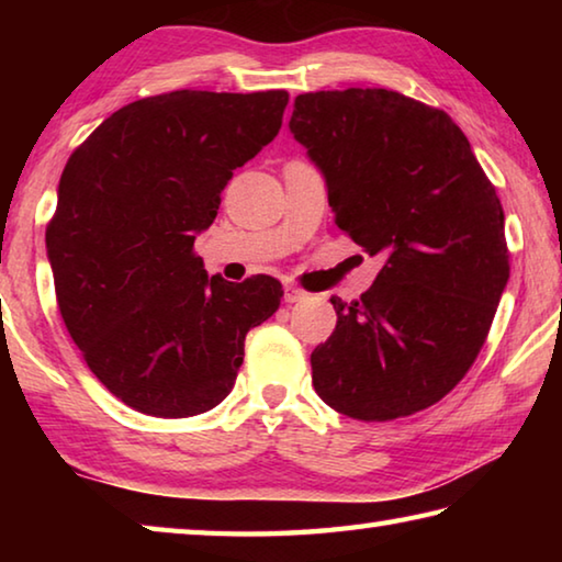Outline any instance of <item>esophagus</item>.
I'll list each match as a JSON object with an SVG mask.
<instances>
[{
    "label": "esophagus",
    "instance_id": "esophagus-1",
    "mask_svg": "<svg viewBox=\"0 0 562 562\" xmlns=\"http://www.w3.org/2000/svg\"><path fill=\"white\" fill-rule=\"evenodd\" d=\"M300 300H304V292H302V290H297V288H284V302L294 304V302H300Z\"/></svg>",
    "mask_w": 562,
    "mask_h": 562
}]
</instances>
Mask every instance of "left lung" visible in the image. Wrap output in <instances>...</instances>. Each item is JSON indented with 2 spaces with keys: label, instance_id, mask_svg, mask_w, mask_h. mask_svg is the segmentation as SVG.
<instances>
[{
  "label": "left lung",
  "instance_id": "1",
  "mask_svg": "<svg viewBox=\"0 0 562 562\" xmlns=\"http://www.w3.org/2000/svg\"><path fill=\"white\" fill-rule=\"evenodd\" d=\"M290 131L327 183L335 223L384 255L312 351L322 402L359 422L429 408L469 372L508 282L496 188L449 113L386 89L300 93Z\"/></svg>",
  "mask_w": 562,
  "mask_h": 562
}]
</instances>
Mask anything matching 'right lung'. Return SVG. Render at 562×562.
Masks as SVG:
<instances>
[{"instance_id":"right-lung-1","label":"right lung","mask_w":562,"mask_h":562,"mask_svg":"<svg viewBox=\"0 0 562 562\" xmlns=\"http://www.w3.org/2000/svg\"><path fill=\"white\" fill-rule=\"evenodd\" d=\"M288 91H170L101 123L66 164L46 227L56 302L99 382L140 414L186 418L231 394L245 335L282 284L207 278L193 252L233 170L278 136Z\"/></svg>"}]
</instances>
